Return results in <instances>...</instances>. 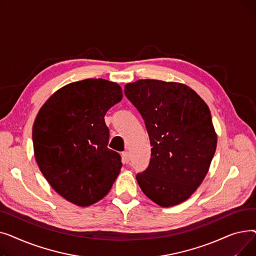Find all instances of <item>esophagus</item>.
<instances>
[{
	"label": "esophagus",
	"instance_id": "esophagus-1",
	"mask_svg": "<svg viewBox=\"0 0 256 256\" xmlns=\"http://www.w3.org/2000/svg\"><path fill=\"white\" fill-rule=\"evenodd\" d=\"M122 160H124V164H128L130 162V154H128V152H122Z\"/></svg>",
	"mask_w": 256,
	"mask_h": 256
}]
</instances>
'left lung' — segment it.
Here are the masks:
<instances>
[{
	"mask_svg": "<svg viewBox=\"0 0 256 256\" xmlns=\"http://www.w3.org/2000/svg\"><path fill=\"white\" fill-rule=\"evenodd\" d=\"M126 96L145 121L152 145L150 166L137 174L142 192L162 208L180 204L204 180L217 147L208 104L182 83L139 80Z\"/></svg>",
	"mask_w": 256,
	"mask_h": 256,
	"instance_id": "obj_1",
	"label": "left lung"
}]
</instances>
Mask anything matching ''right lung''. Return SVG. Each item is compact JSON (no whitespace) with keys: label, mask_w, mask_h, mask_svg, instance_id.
<instances>
[{"label":"right lung","mask_w":256,"mask_h":256,"mask_svg":"<svg viewBox=\"0 0 256 256\" xmlns=\"http://www.w3.org/2000/svg\"><path fill=\"white\" fill-rule=\"evenodd\" d=\"M121 100L117 83L86 78L57 90L35 118L37 165L52 189L76 206L102 199L120 172L119 154L108 148L104 115Z\"/></svg>","instance_id":"right-lung-1"}]
</instances>
